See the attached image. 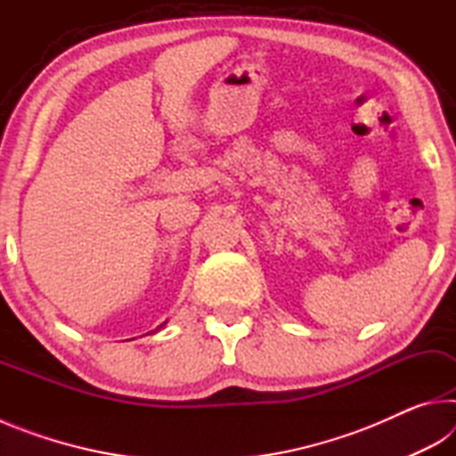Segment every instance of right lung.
<instances>
[{"mask_svg":"<svg viewBox=\"0 0 456 456\" xmlns=\"http://www.w3.org/2000/svg\"><path fill=\"white\" fill-rule=\"evenodd\" d=\"M165 323H167V322H163V323H160V326H159V328H157V330H154V331H159V330H163V328H165ZM154 331H152V334H154Z\"/></svg>","mask_w":456,"mask_h":456,"instance_id":"obj_1","label":"right lung"}]
</instances>
